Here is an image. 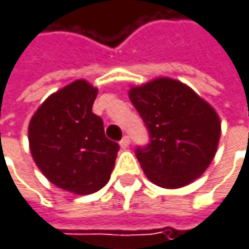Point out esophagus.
Wrapping results in <instances>:
<instances>
[{"label": "esophagus", "instance_id": "esophagus-1", "mask_svg": "<svg viewBox=\"0 0 249 249\" xmlns=\"http://www.w3.org/2000/svg\"><path fill=\"white\" fill-rule=\"evenodd\" d=\"M129 145H130V138L129 136H123V139L120 141V146L123 149H126V148H129Z\"/></svg>", "mask_w": 249, "mask_h": 249}]
</instances>
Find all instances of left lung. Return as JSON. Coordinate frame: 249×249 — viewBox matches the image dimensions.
<instances>
[{
  "mask_svg": "<svg viewBox=\"0 0 249 249\" xmlns=\"http://www.w3.org/2000/svg\"><path fill=\"white\" fill-rule=\"evenodd\" d=\"M129 98L151 136L148 146L136 149L149 181L180 188L198 178L217 151L220 119L216 110L188 85L168 76L130 87Z\"/></svg>",
  "mask_w": 249,
  "mask_h": 249,
  "instance_id": "obj_1",
  "label": "left lung"
}]
</instances>
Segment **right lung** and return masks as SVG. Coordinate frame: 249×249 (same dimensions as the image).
I'll list each match as a JSON object with an SVG mask.
<instances>
[{"instance_id": "obj_1", "label": "right lung", "mask_w": 249, "mask_h": 249, "mask_svg": "<svg viewBox=\"0 0 249 249\" xmlns=\"http://www.w3.org/2000/svg\"><path fill=\"white\" fill-rule=\"evenodd\" d=\"M98 89L76 79L51 94L29 123L32 157L43 176L65 191L85 196L110 180L119 145L92 113Z\"/></svg>"}]
</instances>
